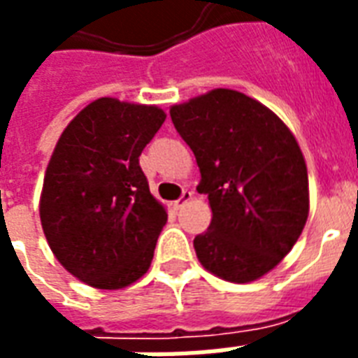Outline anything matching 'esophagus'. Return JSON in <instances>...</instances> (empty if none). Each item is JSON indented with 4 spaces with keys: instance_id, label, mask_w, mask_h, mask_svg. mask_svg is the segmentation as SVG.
<instances>
[{
    "instance_id": "esophagus-1",
    "label": "esophagus",
    "mask_w": 358,
    "mask_h": 358,
    "mask_svg": "<svg viewBox=\"0 0 358 358\" xmlns=\"http://www.w3.org/2000/svg\"><path fill=\"white\" fill-rule=\"evenodd\" d=\"M191 199H193V193H191V191L185 189L184 193H182V196H180L178 201L174 202V206H176V208H178V210H180V208H184L185 204H187V202L191 201Z\"/></svg>"
}]
</instances>
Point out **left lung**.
Returning a JSON list of instances; mask_svg holds the SVG:
<instances>
[{
  "mask_svg": "<svg viewBox=\"0 0 358 358\" xmlns=\"http://www.w3.org/2000/svg\"><path fill=\"white\" fill-rule=\"evenodd\" d=\"M201 169L212 223L195 236L196 258L230 282H250L288 255L308 217V174L286 124L230 89L171 108Z\"/></svg>",
  "mask_w": 358,
  "mask_h": 358,
  "instance_id": "8db88e82",
  "label": "left lung"
}]
</instances>
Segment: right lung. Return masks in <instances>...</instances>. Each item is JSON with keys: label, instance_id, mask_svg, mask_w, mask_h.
<instances>
[{"label": "right lung", "instance_id": "obj_1", "mask_svg": "<svg viewBox=\"0 0 358 358\" xmlns=\"http://www.w3.org/2000/svg\"><path fill=\"white\" fill-rule=\"evenodd\" d=\"M165 117L156 106L98 98L59 137L41 223L55 258L81 282L119 289L148 271L167 212L150 195L139 156Z\"/></svg>", "mask_w": 358, "mask_h": 358}]
</instances>
